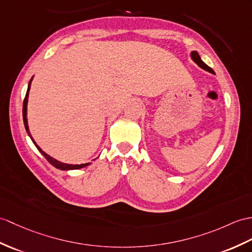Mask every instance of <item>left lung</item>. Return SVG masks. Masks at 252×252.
<instances>
[{"label": "left lung", "instance_id": "1", "mask_svg": "<svg viewBox=\"0 0 252 252\" xmlns=\"http://www.w3.org/2000/svg\"><path fill=\"white\" fill-rule=\"evenodd\" d=\"M190 58H191V60L196 64V65H198V66H200L201 68H203L204 71H206V72H209V73L214 74V71H213V69L210 68L208 65H206V64L202 61L200 55L197 54V51H195V50L191 51V52H190Z\"/></svg>", "mask_w": 252, "mask_h": 252}]
</instances>
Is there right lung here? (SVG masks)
Wrapping results in <instances>:
<instances>
[{"label": "right lung", "instance_id": "1", "mask_svg": "<svg viewBox=\"0 0 252 252\" xmlns=\"http://www.w3.org/2000/svg\"><path fill=\"white\" fill-rule=\"evenodd\" d=\"M33 77L34 76H32L31 80L29 81V85H28V90H27V94H26V97H25V101H23V109H22V116H23V124H25V126H26V130H27V133L28 135L30 136V138L32 139L33 144L35 145V147H36L38 149V151L40 154H42L47 161H48L50 164L54 165L55 167L59 168V169H62V171H72V169H79V168H84L88 165H90L91 163H83V164H68V163H63L61 161H58L57 159H55V158H52L51 156L47 155L45 151L39 147V146L36 144V142H35L34 138L32 137L31 135V132H30V128H29V125H28V101H29V92H30V89H31V84H32V80H33Z\"/></svg>", "mask_w": 252, "mask_h": 252}]
</instances>
